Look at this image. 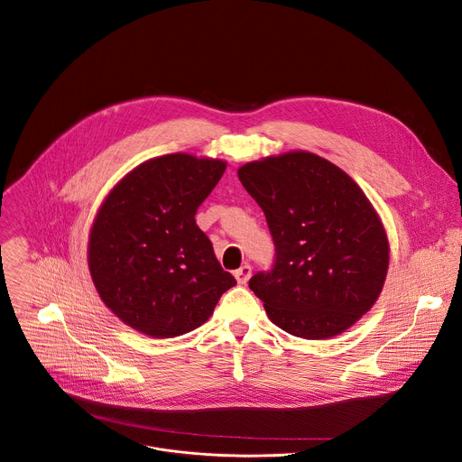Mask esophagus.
Segmentation results:
<instances>
[{
    "label": "esophagus",
    "mask_w": 462,
    "mask_h": 462,
    "mask_svg": "<svg viewBox=\"0 0 462 462\" xmlns=\"http://www.w3.org/2000/svg\"><path fill=\"white\" fill-rule=\"evenodd\" d=\"M234 276H236V280H237L239 285H246L248 280H250V276H252V265H248V263L241 265L237 271H234Z\"/></svg>",
    "instance_id": "obj_1"
}]
</instances>
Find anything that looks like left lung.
Instances as JSON below:
<instances>
[{
    "mask_svg": "<svg viewBox=\"0 0 462 462\" xmlns=\"http://www.w3.org/2000/svg\"><path fill=\"white\" fill-rule=\"evenodd\" d=\"M263 210L276 260L250 289L283 331L324 340L349 329L377 301L390 245L370 200L337 164L294 151L237 170Z\"/></svg>",
    "mask_w": 462,
    "mask_h": 462,
    "instance_id": "left-lung-1",
    "label": "left lung"
}]
</instances>
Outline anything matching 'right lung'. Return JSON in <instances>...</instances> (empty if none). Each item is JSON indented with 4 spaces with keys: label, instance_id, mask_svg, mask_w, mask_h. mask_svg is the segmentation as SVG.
Listing matches in <instances>:
<instances>
[{
    "label": "right lung",
    "instance_id": "obj_1",
    "mask_svg": "<svg viewBox=\"0 0 462 462\" xmlns=\"http://www.w3.org/2000/svg\"><path fill=\"white\" fill-rule=\"evenodd\" d=\"M225 168L221 159L161 155L104 199L88 237V269L124 324L154 338L189 333L236 285L195 221Z\"/></svg>",
    "mask_w": 462,
    "mask_h": 462
}]
</instances>
